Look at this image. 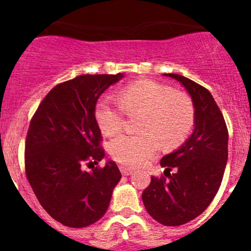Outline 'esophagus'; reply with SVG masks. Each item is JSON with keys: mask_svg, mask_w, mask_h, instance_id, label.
Returning <instances> with one entry per match:
<instances>
[{"mask_svg": "<svg viewBox=\"0 0 251 251\" xmlns=\"http://www.w3.org/2000/svg\"><path fill=\"white\" fill-rule=\"evenodd\" d=\"M119 170H121V172H122V175H123V176H129V175L133 174L132 168L124 167V166H121V167H119Z\"/></svg>", "mask_w": 251, "mask_h": 251, "instance_id": "1", "label": "esophagus"}]
</instances>
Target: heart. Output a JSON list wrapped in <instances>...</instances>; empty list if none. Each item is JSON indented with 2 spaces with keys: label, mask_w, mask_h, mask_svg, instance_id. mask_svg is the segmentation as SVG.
I'll use <instances>...</instances> for the list:
<instances>
[{
  "label": "heart",
  "mask_w": 251,
  "mask_h": 251,
  "mask_svg": "<svg viewBox=\"0 0 251 251\" xmlns=\"http://www.w3.org/2000/svg\"><path fill=\"white\" fill-rule=\"evenodd\" d=\"M119 101L104 97L95 105V119L106 136L123 126L124 110L141 113V133H123L112 139L109 152L122 165L138 167L152 158L159 148H174L185 141L194 126L192 101L182 93L154 80H137L119 90Z\"/></svg>",
  "instance_id": "b5f03b06"
}]
</instances>
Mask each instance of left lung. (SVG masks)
Listing matches in <instances>:
<instances>
[{
	"mask_svg": "<svg viewBox=\"0 0 251 251\" xmlns=\"http://www.w3.org/2000/svg\"><path fill=\"white\" fill-rule=\"evenodd\" d=\"M182 84L195 108V128L175 152L162 157L165 177H151L142 194L148 214L166 226L196 219L214 200L227 162L229 133L224 115L206 88L178 74H165ZM175 172L172 175L169 172Z\"/></svg>",
	"mask_w": 251,
	"mask_h": 251,
	"instance_id": "1",
	"label": "left lung"
}]
</instances>
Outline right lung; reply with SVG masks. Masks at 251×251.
Instances as JSON below:
<instances>
[{
	"label": "right lung",
	"instance_id": "1",
	"mask_svg": "<svg viewBox=\"0 0 251 251\" xmlns=\"http://www.w3.org/2000/svg\"><path fill=\"white\" fill-rule=\"evenodd\" d=\"M124 75H79L57 84L31 119L25 145L28 182L51 217L69 227H85L103 217L121 171L105 156L95 119L99 97Z\"/></svg>",
	"mask_w": 251,
	"mask_h": 251
}]
</instances>
